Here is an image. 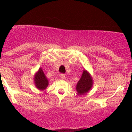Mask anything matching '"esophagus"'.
I'll return each instance as SVG.
<instances>
[{
    "mask_svg": "<svg viewBox=\"0 0 132 132\" xmlns=\"http://www.w3.org/2000/svg\"><path fill=\"white\" fill-rule=\"evenodd\" d=\"M59 76H60V78L61 79H65V75H64V74H61Z\"/></svg>",
    "mask_w": 132,
    "mask_h": 132,
    "instance_id": "obj_1",
    "label": "esophagus"
}]
</instances>
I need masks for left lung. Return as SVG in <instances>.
I'll list each match as a JSON object with an SVG mask.
<instances>
[{"instance_id": "8db88e82", "label": "left lung", "mask_w": 132, "mask_h": 132, "mask_svg": "<svg viewBox=\"0 0 132 132\" xmlns=\"http://www.w3.org/2000/svg\"><path fill=\"white\" fill-rule=\"evenodd\" d=\"M93 85V77L86 69H84L80 80L76 85V90L79 95H83L90 91Z\"/></svg>"}]
</instances>
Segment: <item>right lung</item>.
<instances>
[{"instance_id": "1", "label": "right lung", "mask_w": 132, "mask_h": 132, "mask_svg": "<svg viewBox=\"0 0 132 132\" xmlns=\"http://www.w3.org/2000/svg\"><path fill=\"white\" fill-rule=\"evenodd\" d=\"M34 82L36 88L39 90H44L47 88L49 85V80L44 74L42 69L39 68L35 73L34 77Z\"/></svg>"}]
</instances>
